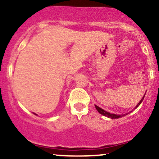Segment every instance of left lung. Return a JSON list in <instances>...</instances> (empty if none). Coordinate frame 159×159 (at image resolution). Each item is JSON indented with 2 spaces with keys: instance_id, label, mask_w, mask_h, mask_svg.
<instances>
[{
  "instance_id": "8db88e82",
  "label": "left lung",
  "mask_w": 159,
  "mask_h": 159,
  "mask_svg": "<svg viewBox=\"0 0 159 159\" xmlns=\"http://www.w3.org/2000/svg\"><path fill=\"white\" fill-rule=\"evenodd\" d=\"M144 97H145V95H144V96L143 97V98H142L140 102H139V103H138V105H136V107H137L138 106H139V105H140V104H141V102H143V98H144ZM95 108L97 109V111H98L99 112V113H100L101 114H102V115H104V116H106V117H111V119H116V118H119V117H122V116H123V117H124V116L125 115V114H122V115H118V114H111V113H109V112H107V111H105V110H103V109H102V108H101V107H98V106H97V105H95Z\"/></svg>"
}]
</instances>
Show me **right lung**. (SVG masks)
I'll return each instance as SVG.
<instances>
[{"mask_svg": "<svg viewBox=\"0 0 159 159\" xmlns=\"http://www.w3.org/2000/svg\"><path fill=\"white\" fill-rule=\"evenodd\" d=\"M34 114H35V113H34Z\"/></svg>", "mask_w": 159, "mask_h": 159, "instance_id": "add662e5", "label": "right lung"}]
</instances>
